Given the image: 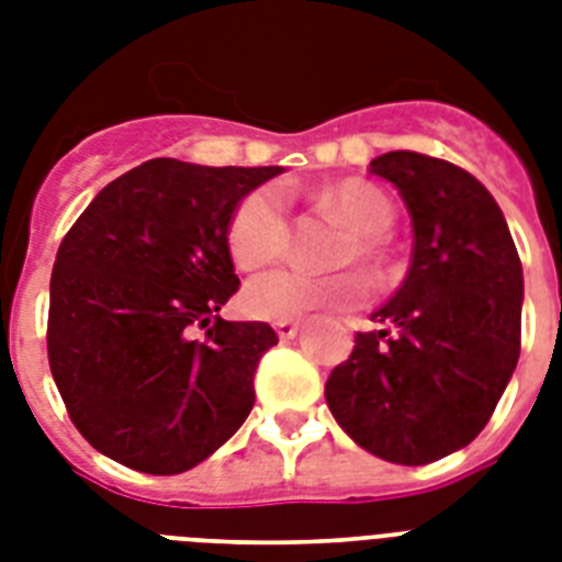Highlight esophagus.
I'll return each mask as SVG.
<instances>
[{"label":"esophagus","instance_id":"1","mask_svg":"<svg viewBox=\"0 0 562 562\" xmlns=\"http://www.w3.org/2000/svg\"><path fill=\"white\" fill-rule=\"evenodd\" d=\"M277 335H280L282 341H291V338H297L300 324H291V321H280V324H273Z\"/></svg>","mask_w":562,"mask_h":562}]
</instances>
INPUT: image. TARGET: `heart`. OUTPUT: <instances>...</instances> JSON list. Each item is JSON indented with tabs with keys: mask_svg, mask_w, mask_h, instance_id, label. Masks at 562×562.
I'll return each mask as SVG.
<instances>
[{
	"mask_svg": "<svg viewBox=\"0 0 562 562\" xmlns=\"http://www.w3.org/2000/svg\"><path fill=\"white\" fill-rule=\"evenodd\" d=\"M317 206L344 218L356 233L333 256V265H379L382 236L393 224L391 198L368 180H341L317 192ZM291 221L282 194L271 187L247 192L227 221V250L241 271H254L285 256ZM368 297L359 271L306 273L294 268L259 273L241 289V308L256 321H297L324 308L356 306Z\"/></svg>",
	"mask_w": 562,
	"mask_h": 562,
	"instance_id": "obj_1",
	"label": "heart"
}]
</instances>
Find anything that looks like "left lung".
Returning a JSON list of instances; mask_svg holds the SVG:
<instances>
[{
  "mask_svg": "<svg viewBox=\"0 0 562 562\" xmlns=\"http://www.w3.org/2000/svg\"><path fill=\"white\" fill-rule=\"evenodd\" d=\"M408 206L414 254L400 291L373 312L329 373L326 405L347 435L402 467L472 443L519 361L522 262L493 194L452 162L387 151L370 162Z\"/></svg>",
  "mask_w": 562,
  "mask_h": 562,
  "instance_id": "obj_1",
  "label": "left lung"
}]
</instances>
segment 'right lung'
Returning a JSON list of instances; mask_svg holds the SVG:
<instances>
[{
	"label": "right lung",
	"mask_w": 562,
	"mask_h": 562,
	"mask_svg": "<svg viewBox=\"0 0 562 562\" xmlns=\"http://www.w3.org/2000/svg\"><path fill=\"white\" fill-rule=\"evenodd\" d=\"M280 171L157 157L108 183L66 233L48 285V368L92 449L178 475L245 423L277 333L218 317L238 291L227 221Z\"/></svg>",
	"instance_id": "1"
}]
</instances>
